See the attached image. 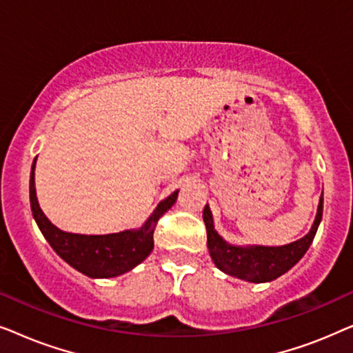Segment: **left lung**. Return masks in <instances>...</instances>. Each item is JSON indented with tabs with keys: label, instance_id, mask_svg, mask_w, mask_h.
I'll list each match as a JSON object with an SVG mask.
<instances>
[{
	"label": "left lung",
	"instance_id": "left-lung-1",
	"mask_svg": "<svg viewBox=\"0 0 353 353\" xmlns=\"http://www.w3.org/2000/svg\"><path fill=\"white\" fill-rule=\"evenodd\" d=\"M323 216V194L312 228L303 238L284 245H234L215 231L210 207L202 212L207 228V248L215 267L230 276L249 283H268L289 272L310 248Z\"/></svg>",
	"mask_w": 353,
	"mask_h": 353
}]
</instances>
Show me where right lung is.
Wrapping results in <instances>:
<instances>
[{"label": "right lung", "instance_id": "obj_1", "mask_svg": "<svg viewBox=\"0 0 353 353\" xmlns=\"http://www.w3.org/2000/svg\"><path fill=\"white\" fill-rule=\"evenodd\" d=\"M35 163L30 172V207L45 239L59 257L90 278H114L130 272L154 249V230L161 216L175 204L178 190L161 201L148 220L137 230L110 234H77L62 231L48 220L37 199Z\"/></svg>", "mask_w": 353, "mask_h": 353}]
</instances>
